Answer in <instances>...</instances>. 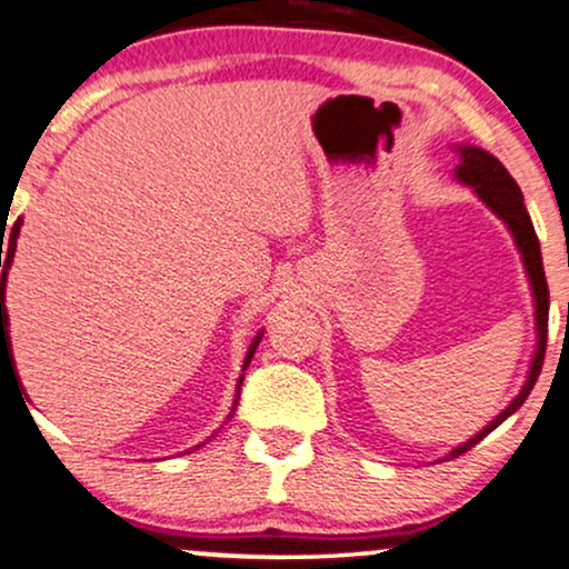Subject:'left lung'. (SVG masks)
Segmentation results:
<instances>
[{"label": "left lung", "mask_w": 569, "mask_h": 569, "mask_svg": "<svg viewBox=\"0 0 569 569\" xmlns=\"http://www.w3.org/2000/svg\"><path fill=\"white\" fill-rule=\"evenodd\" d=\"M459 154V164L455 168V178L459 183L470 186L476 191V197L483 201V204L491 210L496 218L507 226V231L512 233L515 247L522 257L525 276H528L530 293H533V318H536V351L533 359H530L528 376H525V383L520 393L509 401V405L501 409L499 415L493 417L491 422L483 430H478L476 436L467 438L465 443L455 446L443 459L465 455L467 449H472L478 441L501 426L507 417H512L517 409L525 405L528 393L533 391L538 376H541L543 368V355H546V333H549V286H546L543 276V260H541V247H538V236L533 228V220H530L528 210H525V199L520 186L515 183V178L509 176L505 164L496 160L493 154H488L486 149L476 147V143H457L451 147Z\"/></svg>", "instance_id": "1"}]
</instances>
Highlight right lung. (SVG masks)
Listing matches in <instances>:
<instances>
[{
    "label": "right lung",
    "instance_id": "right-lung-1",
    "mask_svg": "<svg viewBox=\"0 0 569 569\" xmlns=\"http://www.w3.org/2000/svg\"><path fill=\"white\" fill-rule=\"evenodd\" d=\"M20 226H23V218L16 220V226H12V231L7 233V260H4V268H2V368L4 365H10L12 370H16V359H12V341H10V315H7V307H4V289H7V272H10V264L16 260V247H18V236H20ZM2 243H4V228H2ZM262 341V330L254 336V341L249 343V351H247V359H243V368H249L251 357H254L257 347H260ZM18 372V370H16ZM241 383H243V372L239 376V383H236V399H233V407H231V415L226 417V420H231L233 412H236V405H239V391H241ZM201 446V443H199ZM197 449V446H193Z\"/></svg>",
    "mask_w": 569,
    "mask_h": 569
}]
</instances>
